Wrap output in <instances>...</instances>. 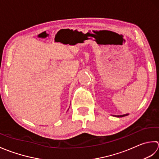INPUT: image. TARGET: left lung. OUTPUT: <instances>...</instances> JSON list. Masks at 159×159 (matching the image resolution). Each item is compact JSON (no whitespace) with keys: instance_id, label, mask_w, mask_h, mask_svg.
<instances>
[{"instance_id":"left-lung-1","label":"left lung","mask_w":159,"mask_h":159,"mask_svg":"<svg viewBox=\"0 0 159 159\" xmlns=\"http://www.w3.org/2000/svg\"><path fill=\"white\" fill-rule=\"evenodd\" d=\"M128 115V114H125V115H115L116 117H123V116H127Z\"/></svg>"}]
</instances>
